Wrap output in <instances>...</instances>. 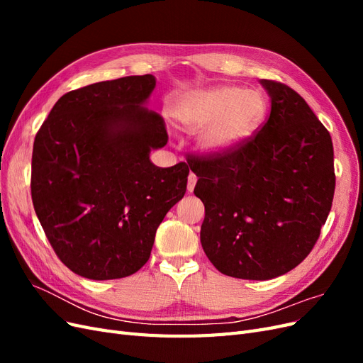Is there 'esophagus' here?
I'll return each instance as SVG.
<instances>
[{
	"mask_svg": "<svg viewBox=\"0 0 363 363\" xmlns=\"http://www.w3.org/2000/svg\"><path fill=\"white\" fill-rule=\"evenodd\" d=\"M195 184H196V175L191 172V174H189V177H188V191H189V192H192V191H194Z\"/></svg>",
	"mask_w": 363,
	"mask_h": 363,
	"instance_id": "obj_1",
	"label": "esophagus"
}]
</instances>
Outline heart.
<instances>
[{"label": "heart", "instance_id": "1", "mask_svg": "<svg viewBox=\"0 0 363 363\" xmlns=\"http://www.w3.org/2000/svg\"><path fill=\"white\" fill-rule=\"evenodd\" d=\"M267 115L259 91L235 86H212L184 94L174 116L186 131H199L196 147L206 156L232 155L257 133Z\"/></svg>", "mask_w": 363, "mask_h": 363}]
</instances>
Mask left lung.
<instances>
[{
  "mask_svg": "<svg viewBox=\"0 0 363 363\" xmlns=\"http://www.w3.org/2000/svg\"><path fill=\"white\" fill-rule=\"evenodd\" d=\"M271 101L257 136L232 155L189 157L206 216L200 239L230 277L271 280L301 263L320 238L335 194L333 144L286 84L260 80Z\"/></svg>",
  "mask_w": 363,
  "mask_h": 363,
  "instance_id": "left-lung-1",
  "label": "left lung"
}]
</instances>
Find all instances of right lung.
Here are the masks:
<instances>
[{
    "label": "right lung",
    "mask_w": 363,
    "mask_h": 363,
    "mask_svg": "<svg viewBox=\"0 0 363 363\" xmlns=\"http://www.w3.org/2000/svg\"><path fill=\"white\" fill-rule=\"evenodd\" d=\"M156 77L130 75L71 91L39 128L31 199L59 259L77 276L113 280L145 265L157 227L186 192L184 162L159 168L163 119L148 108Z\"/></svg>",
    "instance_id": "add662e5"
}]
</instances>
